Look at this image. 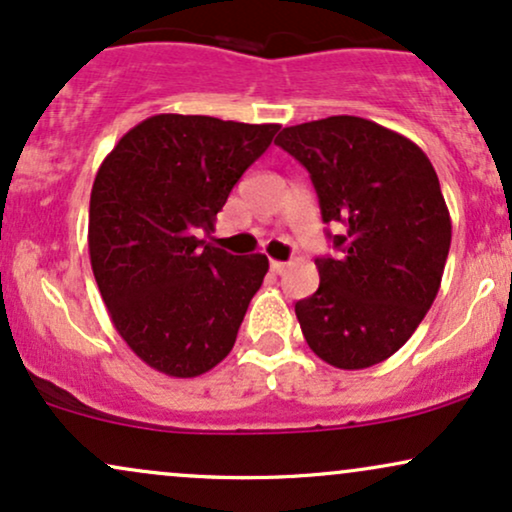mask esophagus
<instances>
[{
  "mask_svg": "<svg viewBox=\"0 0 512 512\" xmlns=\"http://www.w3.org/2000/svg\"><path fill=\"white\" fill-rule=\"evenodd\" d=\"M269 267H272V272H274V274H284V272H286V267H289V264H286V262H279V260H272V262H269Z\"/></svg>",
  "mask_w": 512,
  "mask_h": 512,
  "instance_id": "34e87169",
  "label": "esophagus"
}]
</instances>
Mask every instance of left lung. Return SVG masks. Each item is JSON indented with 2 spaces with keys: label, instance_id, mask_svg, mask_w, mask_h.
Here are the masks:
<instances>
[{
  "label": "left lung",
  "instance_id": "1",
  "mask_svg": "<svg viewBox=\"0 0 512 512\" xmlns=\"http://www.w3.org/2000/svg\"><path fill=\"white\" fill-rule=\"evenodd\" d=\"M276 144L301 161L339 260L317 257L320 286L296 303L305 342L325 363L361 370L390 358L440 289L452 223L436 170L411 139L354 115L284 127Z\"/></svg>",
  "mask_w": 512,
  "mask_h": 512
}]
</instances>
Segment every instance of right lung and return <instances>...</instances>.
<instances>
[{
	"label": "right lung",
	"mask_w": 512,
	"mask_h": 512,
	"mask_svg": "<svg viewBox=\"0 0 512 512\" xmlns=\"http://www.w3.org/2000/svg\"><path fill=\"white\" fill-rule=\"evenodd\" d=\"M279 125L161 113L132 127L98 168L88 255L117 334L146 366L197 378L236 344L264 255H228L214 231L233 185Z\"/></svg>",
	"instance_id": "add662e5"
}]
</instances>
